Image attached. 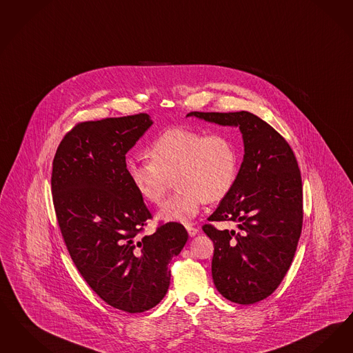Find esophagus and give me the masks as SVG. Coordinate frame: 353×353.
Returning a JSON list of instances; mask_svg holds the SVG:
<instances>
[{
	"mask_svg": "<svg viewBox=\"0 0 353 353\" xmlns=\"http://www.w3.org/2000/svg\"><path fill=\"white\" fill-rule=\"evenodd\" d=\"M186 231H188V234H189V236H196L198 232V228H196L194 226H192V225H186Z\"/></svg>",
	"mask_w": 353,
	"mask_h": 353,
	"instance_id": "34e87169",
	"label": "esophagus"
}]
</instances>
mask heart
Returning a JSON list of instances; mask_svg holds the SVG:
<instances>
[{"label": "heart", "mask_w": 353, "mask_h": 353, "mask_svg": "<svg viewBox=\"0 0 353 353\" xmlns=\"http://www.w3.org/2000/svg\"><path fill=\"white\" fill-rule=\"evenodd\" d=\"M148 157L130 160L127 176L141 198L154 205L161 203L172 180L176 183L174 194L157 212L164 222H189L203 202L225 199L239 174L238 144L223 132L168 128L151 143Z\"/></svg>", "instance_id": "b5f03b06"}]
</instances>
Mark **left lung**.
I'll return each instance as SVG.
<instances>
[{"mask_svg": "<svg viewBox=\"0 0 353 353\" xmlns=\"http://www.w3.org/2000/svg\"><path fill=\"white\" fill-rule=\"evenodd\" d=\"M238 126L244 159L231 193L209 218L238 222V231L202 227L214 243V285L231 302L251 305L270 296L281 283L296 254L303 222L301 170L289 143L248 112L188 117Z\"/></svg>", "mask_w": 353, "mask_h": 353, "instance_id": "8db88e82", "label": "left lung"}]
</instances>
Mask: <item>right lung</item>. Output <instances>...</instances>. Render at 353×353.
I'll return each mask as SVG.
<instances>
[{
  "instance_id": "right-lung-1",
  "label": "right lung",
  "mask_w": 353,
  "mask_h": 353,
  "mask_svg": "<svg viewBox=\"0 0 353 353\" xmlns=\"http://www.w3.org/2000/svg\"><path fill=\"white\" fill-rule=\"evenodd\" d=\"M151 125L147 113L79 122L52 161V201L72 261L101 299L131 314L167 294L170 260L188 240L177 222L144 235L152 214L128 180L126 154Z\"/></svg>"
}]
</instances>
